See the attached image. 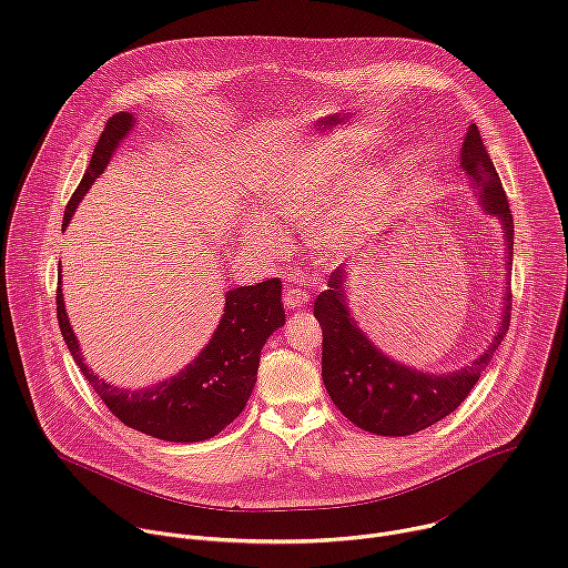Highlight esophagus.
Instances as JSON below:
<instances>
[{
	"mask_svg": "<svg viewBox=\"0 0 568 568\" xmlns=\"http://www.w3.org/2000/svg\"><path fill=\"white\" fill-rule=\"evenodd\" d=\"M308 302H311V295H308L306 291L295 288V286H286V291H284V306H286L288 311L302 308V306H306Z\"/></svg>",
	"mask_w": 568,
	"mask_h": 568,
	"instance_id": "obj_1",
	"label": "esophagus"
}]
</instances>
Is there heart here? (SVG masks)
I'll list each match as a JSON object with an SVG mask.
<instances>
[{
  "label": "heart",
  "mask_w": 568,
  "mask_h": 568,
  "mask_svg": "<svg viewBox=\"0 0 568 568\" xmlns=\"http://www.w3.org/2000/svg\"><path fill=\"white\" fill-rule=\"evenodd\" d=\"M347 181L343 163L324 154H311L275 168L262 185V201L268 212L291 223H308L339 196ZM389 181L383 172L369 170L361 174L339 203L313 225L311 248L324 260L345 257L385 203ZM246 233L253 244L271 253L284 244L280 225L266 212H253L246 219Z\"/></svg>",
  "instance_id": "1"
}]
</instances>
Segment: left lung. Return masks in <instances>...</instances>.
Returning <instances> with one entry per match:
<instances>
[{"mask_svg":"<svg viewBox=\"0 0 568 568\" xmlns=\"http://www.w3.org/2000/svg\"><path fill=\"white\" fill-rule=\"evenodd\" d=\"M459 168L473 181L479 205L495 216L504 233L506 271L513 268V214L499 174L473 123L464 136ZM349 268L337 266L328 288L313 304L322 326V381L333 400L354 425L381 436L416 434L455 412L473 392L493 361L510 322V288L504 293L499 326L488 347L466 367L420 372L383 354L361 328L349 306Z\"/></svg>","mask_w":568,"mask_h":568,"instance_id":"obj_1","label":"left lung"}]
</instances>
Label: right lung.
Segmentation results:
<instances>
[{
    "mask_svg": "<svg viewBox=\"0 0 568 568\" xmlns=\"http://www.w3.org/2000/svg\"><path fill=\"white\" fill-rule=\"evenodd\" d=\"M134 125L136 116L130 111H121L109 119L91 154V163L67 205L64 225H69L78 203L84 199L93 181L104 172L113 152L134 130ZM58 273H62V268H58ZM60 284L62 275H58L60 331L75 365L93 392L102 398L111 414L121 418V423L128 427L172 443H196L212 438L242 414L257 383L262 347L286 322L282 306V282L277 277L253 286H237L225 293L219 326L190 365L156 385L125 389L106 383L84 363L78 335L73 333L64 308Z\"/></svg>",
    "mask_w": 568,
    "mask_h": 568,
    "instance_id": "1",
    "label": "right lung"
}]
</instances>
